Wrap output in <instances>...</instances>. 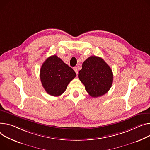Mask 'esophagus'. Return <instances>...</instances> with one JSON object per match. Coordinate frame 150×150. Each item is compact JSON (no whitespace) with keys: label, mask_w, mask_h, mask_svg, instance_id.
Instances as JSON below:
<instances>
[{"label":"esophagus","mask_w":150,"mask_h":150,"mask_svg":"<svg viewBox=\"0 0 150 150\" xmlns=\"http://www.w3.org/2000/svg\"><path fill=\"white\" fill-rule=\"evenodd\" d=\"M74 71L75 72V73H76V75H77L78 73V70L77 67H74Z\"/></svg>","instance_id":"34e87169"}]
</instances>
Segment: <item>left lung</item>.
<instances>
[{"label": "left lung", "instance_id": "1", "mask_svg": "<svg viewBox=\"0 0 150 150\" xmlns=\"http://www.w3.org/2000/svg\"><path fill=\"white\" fill-rule=\"evenodd\" d=\"M78 78L92 97L105 94L111 88L113 75L111 68L103 58L91 56L83 62Z\"/></svg>", "mask_w": 150, "mask_h": 150}]
</instances>
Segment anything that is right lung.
Returning <instances> with one entry per match:
<instances>
[{"mask_svg": "<svg viewBox=\"0 0 150 150\" xmlns=\"http://www.w3.org/2000/svg\"><path fill=\"white\" fill-rule=\"evenodd\" d=\"M76 75L74 70L55 55L46 59L40 72L43 87L49 95L54 96L64 93Z\"/></svg>", "mask_w": 150, "mask_h": 150, "instance_id": "1", "label": "right lung"}]
</instances>
